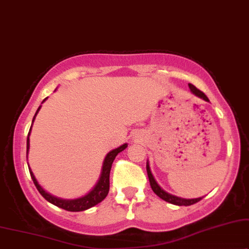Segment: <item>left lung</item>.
<instances>
[{
	"label": "left lung",
	"instance_id": "obj_1",
	"mask_svg": "<svg viewBox=\"0 0 249 249\" xmlns=\"http://www.w3.org/2000/svg\"><path fill=\"white\" fill-rule=\"evenodd\" d=\"M189 89H190V91L192 92V93H194L195 95H197L198 98L203 99V100H205V101H210L206 95H205L204 92L198 90V89L195 85L189 84ZM147 173H148L149 182H150V187L152 189V191H154L159 198H161L163 200L167 201V203L178 205V206H190V205H194V204L198 203V201L201 200V198H203V197H199V198H194V199H184V198L177 197V196H174V195L168 194V192L165 191L164 189H161L160 185H159L157 182H156L154 175H152L151 171H150V166H149L148 161H147Z\"/></svg>",
	"mask_w": 249,
	"mask_h": 249
}]
</instances>
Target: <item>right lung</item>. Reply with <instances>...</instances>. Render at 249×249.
<instances>
[{
    "mask_svg": "<svg viewBox=\"0 0 249 249\" xmlns=\"http://www.w3.org/2000/svg\"><path fill=\"white\" fill-rule=\"evenodd\" d=\"M45 100H46V98L43 100V102H44ZM39 109H41V106H39L37 110H36V114L32 122V126H33V123H34V121H35L36 115H37V112L39 111ZM32 126H31V128H29L28 137H27V155L29 151V135H31ZM126 148H127V143H124V144H122L121 147L116 148V149H114V150H111L110 152H108L107 156H106L105 160H104V164H102L101 175H100V178H99L98 183L95 184V187L92 189L89 194H86L85 196H83L81 198H76V199H61V198H57V197L52 196V195L48 194V192H46L44 189H43L41 185L38 184L37 180H36V178L34 177V173L32 172L31 167L28 166L29 173H31L33 182H34L35 187L37 188L38 192L45 198L46 200L49 201V203H51L53 205H55V206L62 208V210H66L69 212H82V211L89 210V208L95 206V205L101 203V201L104 200L106 197H107V195L109 192V175H110L112 161H114L116 156H117L119 152L123 151L124 149H126Z\"/></svg>",
    "mask_w": 249,
    "mask_h": 249,
    "instance_id": "obj_1",
    "label": "right lung"
}]
</instances>
